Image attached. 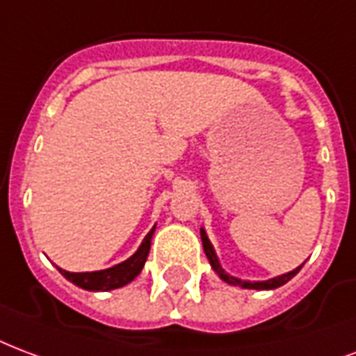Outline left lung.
Here are the masks:
<instances>
[{"label": "left lung", "instance_id": "8db88e82", "mask_svg": "<svg viewBox=\"0 0 356 356\" xmlns=\"http://www.w3.org/2000/svg\"><path fill=\"white\" fill-rule=\"evenodd\" d=\"M201 241H203V248H204V254H207V258H209L210 266H212V269L216 271L218 277L222 279V281L229 282V284H235V286H243V288H256V290H273V288H279L282 286V284H286L292 277H296V273L302 269V266L296 267L294 271H290V273H284V275H279V277H275V279H269V281H260V282H250V281H241V279H235V277H232V275H227L222 269V266H220V261H218L216 258V252H214V246H212V243L209 241V237H207V233H204V229H201Z\"/></svg>", "mask_w": 356, "mask_h": 356}]
</instances>
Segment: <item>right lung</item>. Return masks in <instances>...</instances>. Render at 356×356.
I'll use <instances>...</instances> for the list:
<instances>
[{
    "label": "right lung",
    "mask_w": 356,
    "mask_h": 356,
    "mask_svg": "<svg viewBox=\"0 0 356 356\" xmlns=\"http://www.w3.org/2000/svg\"><path fill=\"white\" fill-rule=\"evenodd\" d=\"M155 232L147 233L142 245L136 252L132 254L129 260L123 264L110 267V269H102V271H92V273H70L64 269H58L68 281H72L75 286L83 288V290H92V292H106V290H113V288H121L134 281V277H138L142 267L146 264L147 254H149V246H152V235Z\"/></svg>",
    "instance_id": "add662e5"
}]
</instances>
